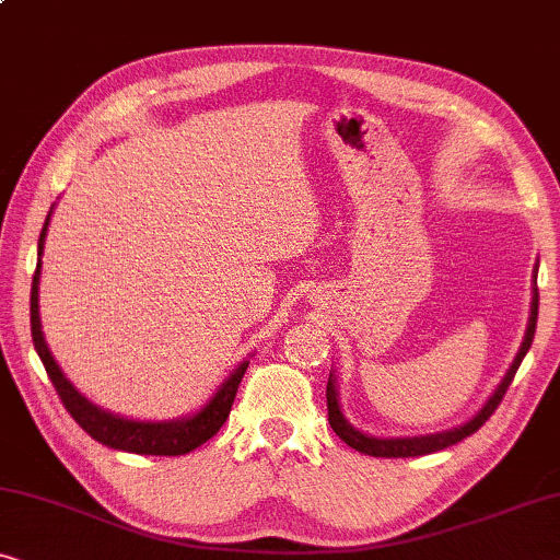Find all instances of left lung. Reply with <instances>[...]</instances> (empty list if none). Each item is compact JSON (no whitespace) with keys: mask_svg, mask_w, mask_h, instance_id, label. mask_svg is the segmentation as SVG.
<instances>
[{"mask_svg":"<svg viewBox=\"0 0 560 560\" xmlns=\"http://www.w3.org/2000/svg\"><path fill=\"white\" fill-rule=\"evenodd\" d=\"M535 325H538V264H535V273H533V302H530V319H527V329H525V337L523 342H520V350L513 360V365L508 368V373L502 381L498 383V388L492 390V396L485 400L482 408L471 416L469 421L459 423V427L454 429H446V431H439V434H427V436H390V439H383V436H370V434H362L360 429L352 427V423L345 419L342 413V406H340V390H337V377H335V370L329 373V381H327V413H329V427L337 436H340L345 444L355 448L360 454H368V456H388V459H396V456H421V454H434L441 452V448L456 444V441L467 439L475 434V431L482 427V423L490 419L494 413V408L500 406L502 396H505L508 385L513 383V377L517 373L520 362L527 355V350H530L533 345V335H535Z\"/></svg>","mask_w":560,"mask_h":560,"instance_id":"1","label":"left lung"}]
</instances>
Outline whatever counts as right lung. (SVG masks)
<instances>
[{"mask_svg": "<svg viewBox=\"0 0 560 560\" xmlns=\"http://www.w3.org/2000/svg\"><path fill=\"white\" fill-rule=\"evenodd\" d=\"M52 208L47 212L40 241H37V269L33 277V294H30V325H33V342L37 355H40L43 365L50 375V381L58 390L62 406L68 408V413L73 416L78 427H81L91 439H96L98 444L119 448V452L131 454H144V456H179L190 454L192 448L202 446L205 441L212 439L223 427L231 406L238 393L241 377L246 373L248 360H243L235 365L231 375L218 385V390L212 393V398L205 404L200 411L183 419H170V421H137V419H124L119 413L106 411L83 396L73 383L68 381L58 362H55L50 348H47L45 335H43V322H40V273H43V250L47 238V225H50Z\"/></svg>", "mask_w": 560, "mask_h": 560, "instance_id": "right-lung-1", "label": "right lung"}]
</instances>
